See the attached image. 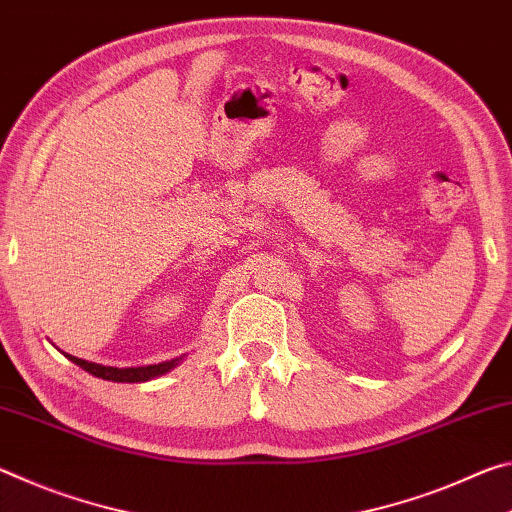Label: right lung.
I'll use <instances>...</instances> for the list:
<instances>
[{
    "mask_svg": "<svg viewBox=\"0 0 512 512\" xmlns=\"http://www.w3.org/2000/svg\"><path fill=\"white\" fill-rule=\"evenodd\" d=\"M72 363H77L81 370L90 372L92 376H99L104 381H117V383H142L149 379H156V376H163L165 372H170L172 367H177L183 358H174V360H165V363L158 365H145V367H108V365H99V363H88V360L77 358L65 354Z\"/></svg>",
    "mask_w": 512,
    "mask_h": 512,
    "instance_id": "1",
    "label": "right lung"
}]
</instances>
